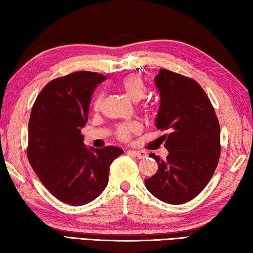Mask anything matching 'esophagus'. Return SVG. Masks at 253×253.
Here are the masks:
<instances>
[{
  "mask_svg": "<svg viewBox=\"0 0 253 253\" xmlns=\"http://www.w3.org/2000/svg\"><path fill=\"white\" fill-rule=\"evenodd\" d=\"M128 153L136 157H138V158H145L147 156L146 152H144V151H132V149H130V151H128Z\"/></svg>",
  "mask_w": 253,
  "mask_h": 253,
  "instance_id": "34e87169",
  "label": "esophagus"
}]
</instances>
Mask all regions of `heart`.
I'll list each match as a JSON object with an SVG mask.
<instances>
[{"mask_svg": "<svg viewBox=\"0 0 253 253\" xmlns=\"http://www.w3.org/2000/svg\"><path fill=\"white\" fill-rule=\"evenodd\" d=\"M119 88L122 89L123 92L125 93L127 98H129L131 101L137 102L142 100L146 95V85H145L144 81L139 78L138 76L130 75L124 78L121 84H119ZM102 102V93H99L97 96L95 101V109H99ZM142 129L139 123L137 122H129L117 128V135L121 139L127 140L130 138L131 135L137 134Z\"/></svg>", "mask_w": 253, "mask_h": 253, "instance_id": "1", "label": "heart"}]
</instances>
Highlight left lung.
<instances>
[{
	"label": "left lung",
	"instance_id": "1",
	"mask_svg": "<svg viewBox=\"0 0 253 253\" xmlns=\"http://www.w3.org/2000/svg\"><path fill=\"white\" fill-rule=\"evenodd\" d=\"M160 93L155 118L164 136L169 155L165 160L149 154L158 170L145 179L156 199L169 204L193 200L210 182L220 157V125L211 101L196 81L161 69L154 79Z\"/></svg>",
	"mask_w": 253,
	"mask_h": 253
}]
</instances>
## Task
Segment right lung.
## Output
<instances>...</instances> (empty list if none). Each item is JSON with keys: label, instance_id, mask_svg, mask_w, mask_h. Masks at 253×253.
I'll use <instances>...</instances> for the list:
<instances>
[{"label": "right lung", "instance_id": "right-lung-1", "mask_svg": "<svg viewBox=\"0 0 253 253\" xmlns=\"http://www.w3.org/2000/svg\"><path fill=\"white\" fill-rule=\"evenodd\" d=\"M104 80L106 76L97 72L78 71L50 81L30 116V164L51 194L74 207L104 192L110 164L124 153L116 146H85L81 135L92 92Z\"/></svg>", "mask_w": 253, "mask_h": 253}]
</instances>
